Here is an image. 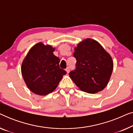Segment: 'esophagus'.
Listing matches in <instances>:
<instances>
[{
  "label": "esophagus",
  "mask_w": 133,
  "mask_h": 133,
  "mask_svg": "<svg viewBox=\"0 0 133 133\" xmlns=\"http://www.w3.org/2000/svg\"><path fill=\"white\" fill-rule=\"evenodd\" d=\"M66 71L67 73H69V72H70V68H69V67H67L66 68Z\"/></svg>",
  "instance_id": "1"
}]
</instances>
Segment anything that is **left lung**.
<instances>
[{"instance_id":"1","label":"left lung","mask_w":133,"mask_h":133,"mask_svg":"<svg viewBox=\"0 0 133 133\" xmlns=\"http://www.w3.org/2000/svg\"><path fill=\"white\" fill-rule=\"evenodd\" d=\"M76 69L69 75L83 91L96 93L105 88L113 70L111 56L95 40L87 39L74 48Z\"/></svg>"}]
</instances>
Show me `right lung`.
<instances>
[{
    "mask_svg": "<svg viewBox=\"0 0 133 133\" xmlns=\"http://www.w3.org/2000/svg\"><path fill=\"white\" fill-rule=\"evenodd\" d=\"M55 48L38 43L30 49L22 64L23 80L29 90L45 96L57 88L66 72L60 68V59L54 55Z\"/></svg>",
    "mask_w": 133,
    "mask_h": 133,
    "instance_id": "obj_1",
    "label": "right lung"
}]
</instances>
